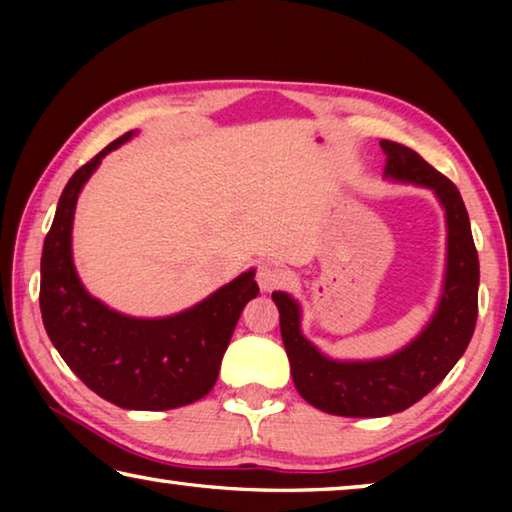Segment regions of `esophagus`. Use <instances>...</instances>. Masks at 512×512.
Here are the masks:
<instances>
[{
    "label": "esophagus",
    "instance_id": "1",
    "mask_svg": "<svg viewBox=\"0 0 512 512\" xmlns=\"http://www.w3.org/2000/svg\"><path fill=\"white\" fill-rule=\"evenodd\" d=\"M289 280V271L277 262H262L257 268V282L262 291H273Z\"/></svg>",
    "mask_w": 512,
    "mask_h": 512
}]
</instances>
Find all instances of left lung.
<instances>
[{"mask_svg":"<svg viewBox=\"0 0 512 512\" xmlns=\"http://www.w3.org/2000/svg\"><path fill=\"white\" fill-rule=\"evenodd\" d=\"M379 144L386 153L384 178L431 189L445 210V275L429 323L388 357L334 359L302 334L300 302L287 291H273L293 384L305 402L343 418H384L420 402L463 357L479 311V255L461 192L409 146L388 140Z\"/></svg>","mask_w":512,"mask_h":512,"instance_id":"8db88e82","label":"left lung"}]
</instances>
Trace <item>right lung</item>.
<instances>
[{
	"instance_id": "obj_1",
	"label": "right lung",
	"mask_w": 512,
	"mask_h": 512,
	"mask_svg": "<svg viewBox=\"0 0 512 512\" xmlns=\"http://www.w3.org/2000/svg\"><path fill=\"white\" fill-rule=\"evenodd\" d=\"M121 135L69 178L42 246L40 311L51 343L90 391L128 411H169L212 391L246 302L255 268L178 314L137 318L110 309L83 287L72 255L76 201Z\"/></svg>"
}]
</instances>
